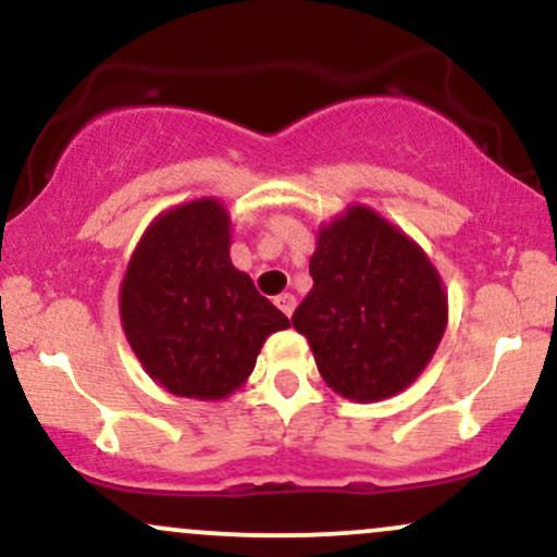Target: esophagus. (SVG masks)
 Masks as SVG:
<instances>
[{"label":"esophagus","instance_id":"obj_1","mask_svg":"<svg viewBox=\"0 0 557 557\" xmlns=\"http://www.w3.org/2000/svg\"><path fill=\"white\" fill-rule=\"evenodd\" d=\"M274 304H277V309L283 311L285 317H293V311H296V296H293V293H283V296L274 298Z\"/></svg>","mask_w":557,"mask_h":557}]
</instances>
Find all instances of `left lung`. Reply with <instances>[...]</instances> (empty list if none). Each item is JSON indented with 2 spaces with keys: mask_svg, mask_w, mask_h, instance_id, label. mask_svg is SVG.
<instances>
[{
  "mask_svg": "<svg viewBox=\"0 0 557 557\" xmlns=\"http://www.w3.org/2000/svg\"><path fill=\"white\" fill-rule=\"evenodd\" d=\"M309 296L293 314L319 374L350 400L400 393L437 350L447 298L419 246L367 207L319 233Z\"/></svg>",
  "mask_w": 557,
  "mask_h": 557,
  "instance_id": "8db88e82",
  "label": "left lung"
}]
</instances>
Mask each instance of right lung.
Returning a JSON list of instances; mask_svg holds the SVG:
<instances>
[{"label":"right lung","instance_id":"obj_1","mask_svg":"<svg viewBox=\"0 0 557 557\" xmlns=\"http://www.w3.org/2000/svg\"><path fill=\"white\" fill-rule=\"evenodd\" d=\"M127 343L162 387L220 400L238 389L272 332L277 306L230 264V216L214 198L172 209L146 230L120 293Z\"/></svg>","mask_w":557,"mask_h":557}]
</instances>
